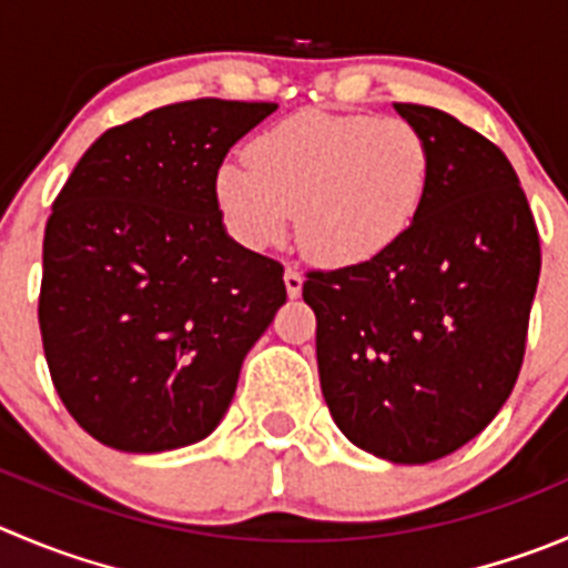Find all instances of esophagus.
Returning <instances> with one entry per match:
<instances>
[{
	"mask_svg": "<svg viewBox=\"0 0 568 568\" xmlns=\"http://www.w3.org/2000/svg\"><path fill=\"white\" fill-rule=\"evenodd\" d=\"M284 287H287L290 298H298L301 290H304V275H301L298 270L287 267L284 270Z\"/></svg>",
	"mask_w": 568,
	"mask_h": 568,
	"instance_id": "34e87169",
	"label": "esophagus"
}]
</instances>
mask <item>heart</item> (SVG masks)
<instances>
[{
    "label": "heart",
    "instance_id": "1",
    "mask_svg": "<svg viewBox=\"0 0 568 568\" xmlns=\"http://www.w3.org/2000/svg\"><path fill=\"white\" fill-rule=\"evenodd\" d=\"M429 186V148L407 119L301 111L258 133L245 164L220 166L214 194L247 247L298 242L326 267H354L409 231Z\"/></svg>",
    "mask_w": 568,
    "mask_h": 568
}]
</instances>
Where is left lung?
Returning <instances> with one entry per match:
<instances>
[{
    "label": "left lung",
    "instance_id": "1",
    "mask_svg": "<svg viewBox=\"0 0 568 568\" xmlns=\"http://www.w3.org/2000/svg\"><path fill=\"white\" fill-rule=\"evenodd\" d=\"M393 108L429 148L424 206L382 256L306 275L304 301L334 424L382 460L420 466L466 446L510 396L541 242L494 142L437 108Z\"/></svg>",
    "mask_w": 568,
    "mask_h": 568
}]
</instances>
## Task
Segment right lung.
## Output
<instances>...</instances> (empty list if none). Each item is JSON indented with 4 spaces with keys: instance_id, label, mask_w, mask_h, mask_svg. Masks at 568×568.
<instances>
[{
    "instance_id": "obj_1",
    "label": "right lung",
    "mask_w": 568,
    "mask_h": 568,
    "mask_svg": "<svg viewBox=\"0 0 568 568\" xmlns=\"http://www.w3.org/2000/svg\"><path fill=\"white\" fill-rule=\"evenodd\" d=\"M275 102L189 100L111 128L44 231L38 323L63 407L119 452L217 429L242 359L287 301L284 267L229 236L214 181Z\"/></svg>"
}]
</instances>
